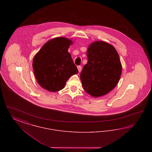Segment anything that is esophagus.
Masks as SVG:
<instances>
[{
	"instance_id": "obj_1",
	"label": "esophagus",
	"mask_w": 152,
	"mask_h": 152,
	"mask_svg": "<svg viewBox=\"0 0 152 152\" xmlns=\"http://www.w3.org/2000/svg\"><path fill=\"white\" fill-rule=\"evenodd\" d=\"M77 69H78V71H79V72H80L81 71V66H77Z\"/></svg>"
}]
</instances>
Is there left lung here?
Segmentation results:
<instances>
[{
  "mask_svg": "<svg viewBox=\"0 0 152 152\" xmlns=\"http://www.w3.org/2000/svg\"><path fill=\"white\" fill-rule=\"evenodd\" d=\"M88 62L80 73L82 86L91 96L107 94L118 83L122 65L115 47L102 41L91 44L87 53Z\"/></svg>",
  "mask_w": 152,
  "mask_h": 152,
  "instance_id": "8db88e82",
  "label": "left lung"
}]
</instances>
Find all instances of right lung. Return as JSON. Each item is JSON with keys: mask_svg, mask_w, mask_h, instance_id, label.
<instances>
[{"mask_svg": "<svg viewBox=\"0 0 152 152\" xmlns=\"http://www.w3.org/2000/svg\"><path fill=\"white\" fill-rule=\"evenodd\" d=\"M72 41L58 37L47 42L35 55L32 67L37 83L44 89L57 92L78 70L68 52Z\"/></svg>", "mask_w": 152, "mask_h": 152, "instance_id": "obj_1", "label": "right lung"}]
</instances>
